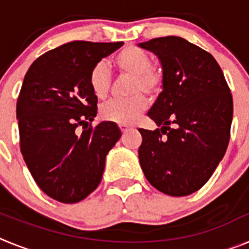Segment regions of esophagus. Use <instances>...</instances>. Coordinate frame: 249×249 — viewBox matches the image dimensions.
<instances>
[{"label": "esophagus", "mask_w": 249, "mask_h": 249, "mask_svg": "<svg viewBox=\"0 0 249 249\" xmlns=\"http://www.w3.org/2000/svg\"><path fill=\"white\" fill-rule=\"evenodd\" d=\"M120 129L122 132H127L129 129V126H127V124H120Z\"/></svg>", "instance_id": "esophagus-1"}]
</instances>
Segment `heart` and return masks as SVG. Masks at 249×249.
I'll return each instance as SVG.
<instances>
[{"mask_svg":"<svg viewBox=\"0 0 249 249\" xmlns=\"http://www.w3.org/2000/svg\"><path fill=\"white\" fill-rule=\"evenodd\" d=\"M113 63L121 74L131 76L127 100H113L101 108V117L118 124H131L135 122L147 107L148 97H156L163 89V72L152 65L151 54L143 48L135 45L124 46L113 57ZM89 85L92 93L103 100L108 96L112 86V76L105 62H98L92 67L89 74Z\"/></svg>","mask_w":249,"mask_h":249,"instance_id":"1","label":"heart"}]
</instances>
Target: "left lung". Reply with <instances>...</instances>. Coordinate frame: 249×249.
Returning a JSON list of instances; mask_svg holds the SVG:
<instances>
[{"instance_id":"1","label":"left lung","mask_w":249,"mask_h":249,"mask_svg":"<svg viewBox=\"0 0 249 249\" xmlns=\"http://www.w3.org/2000/svg\"><path fill=\"white\" fill-rule=\"evenodd\" d=\"M163 67V91L148 112L160 128H140L141 168L164 195L183 197L207 183L231 137L233 100L214 57L177 36L140 43Z\"/></svg>"}]
</instances>
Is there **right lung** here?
Here are the masks:
<instances>
[{
  "instance_id": "1",
  "label": "right lung",
  "mask_w": 249,
  "mask_h": 249,
  "mask_svg": "<svg viewBox=\"0 0 249 249\" xmlns=\"http://www.w3.org/2000/svg\"><path fill=\"white\" fill-rule=\"evenodd\" d=\"M122 45L72 41L39 56L26 73L16 108L19 148L37 186L56 201L76 203L91 195L120 140L116 123L92 126L97 97L89 74Z\"/></svg>"
}]
</instances>
